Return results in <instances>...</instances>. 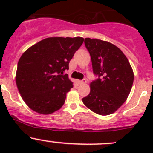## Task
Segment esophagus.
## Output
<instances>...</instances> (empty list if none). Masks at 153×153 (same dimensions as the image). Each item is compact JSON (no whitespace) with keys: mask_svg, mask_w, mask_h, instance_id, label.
Masks as SVG:
<instances>
[{"mask_svg":"<svg viewBox=\"0 0 153 153\" xmlns=\"http://www.w3.org/2000/svg\"><path fill=\"white\" fill-rule=\"evenodd\" d=\"M86 83V79H83L82 81H78V84H80V85H82V84H84Z\"/></svg>","mask_w":153,"mask_h":153,"instance_id":"1","label":"esophagus"}]
</instances>
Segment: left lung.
<instances>
[{"label": "left lung", "instance_id": "1", "mask_svg": "<svg viewBox=\"0 0 153 153\" xmlns=\"http://www.w3.org/2000/svg\"><path fill=\"white\" fill-rule=\"evenodd\" d=\"M84 44L98 78L90 84V92L82 98L83 103L98 115H110L126 101L133 84V71L122 51L114 44L89 38Z\"/></svg>", "mask_w": 153, "mask_h": 153}]
</instances>
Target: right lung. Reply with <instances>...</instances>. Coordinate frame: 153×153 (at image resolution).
Segmentation results:
<instances>
[{
	"mask_svg": "<svg viewBox=\"0 0 153 153\" xmlns=\"http://www.w3.org/2000/svg\"><path fill=\"white\" fill-rule=\"evenodd\" d=\"M84 38L52 37L39 41L21 55L15 81L27 105L35 112L49 115L61 109L73 87L66 69Z\"/></svg>",
	"mask_w": 153,
	"mask_h": 153,
	"instance_id": "1",
	"label": "right lung"
}]
</instances>
